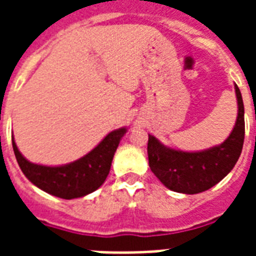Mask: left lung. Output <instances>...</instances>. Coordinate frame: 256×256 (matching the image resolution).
<instances>
[{
	"instance_id": "obj_1",
	"label": "left lung",
	"mask_w": 256,
	"mask_h": 256,
	"mask_svg": "<svg viewBox=\"0 0 256 256\" xmlns=\"http://www.w3.org/2000/svg\"><path fill=\"white\" fill-rule=\"evenodd\" d=\"M238 118L234 130L222 144L198 152L168 148L148 134V166L164 186L176 192L198 194L215 186L239 160L244 140V106L240 90L235 85Z\"/></svg>"
}]
</instances>
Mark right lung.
<instances>
[{
    "mask_svg": "<svg viewBox=\"0 0 256 256\" xmlns=\"http://www.w3.org/2000/svg\"><path fill=\"white\" fill-rule=\"evenodd\" d=\"M126 128L108 132L96 148L73 164L50 168L34 164L24 158L13 140V150L22 172L30 182L48 194L62 199L81 198L96 191L108 178L112 156Z\"/></svg>",
    "mask_w": 256,
    "mask_h": 256,
    "instance_id": "right-lung-1",
    "label": "right lung"
}]
</instances>
